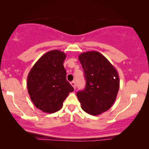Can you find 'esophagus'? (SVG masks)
I'll return each mask as SVG.
<instances>
[{"label":"esophagus","instance_id":"1","mask_svg":"<svg viewBox=\"0 0 149 149\" xmlns=\"http://www.w3.org/2000/svg\"><path fill=\"white\" fill-rule=\"evenodd\" d=\"M71 85L73 86V87L74 88V89H75V87H76V85H75V83L74 81H73L71 82Z\"/></svg>","mask_w":149,"mask_h":149}]
</instances>
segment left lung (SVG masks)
<instances>
[{
  "label": "left lung",
  "instance_id": "8db88e82",
  "mask_svg": "<svg viewBox=\"0 0 149 149\" xmlns=\"http://www.w3.org/2000/svg\"><path fill=\"white\" fill-rule=\"evenodd\" d=\"M86 85L77 93L81 108L89 114L97 116L107 111L116 99L120 88L117 70L107 58L97 51L80 54Z\"/></svg>",
  "mask_w": 149,
  "mask_h": 149
}]
</instances>
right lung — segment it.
<instances>
[{
    "mask_svg": "<svg viewBox=\"0 0 149 149\" xmlns=\"http://www.w3.org/2000/svg\"><path fill=\"white\" fill-rule=\"evenodd\" d=\"M66 55L58 50H50L37 60L27 75V87L31 100L42 112L54 113L74 88L66 79L63 65Z\"/></svg>",
    "mask_w": 149,
    "mask_h": 149,
    "instance_id": "obj_1",
    "label": "right lung"
}]
</instances>
